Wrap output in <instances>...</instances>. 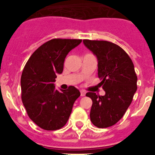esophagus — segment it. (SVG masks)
Masks as SVG:
<instances>
[{
    "instance_id": "esophagus-1",
    "label": "esophagus",
    "mask_w": 155,
    "mask_h": 155,
    "mask_svg": "<svg viewBox=\"0 0 155 155\" xmlns=\"http://www.w3.org/2000/svg\"><path fill=\"white\" fill-rule=\"evenodd\" d=\"M86 94V92L84 91H83V90H81V96H84Z\"/></svg>"
}]
</instances>
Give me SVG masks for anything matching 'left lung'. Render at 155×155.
Wrapping results in <instances>:
<instances>
[{
    "label": "left lung",
    "instance_id": "8db88e82",
    "mask_svg": "<svg viewBox=\"0 0 155 155\" xmlns=\"http://www.w3.org/2000/svg\"><path fill=\"white\" fill-rule=\"evenodd\" d=\"M98 61V76L105 94L87 92L92 100L90 119L95 127L106 128L124 116L137 91V77L131 59L120 46L108 41L83 40Z\"/></svg>",
    "mask_w": 155,
    "mask_h": 155
}]
</instances>
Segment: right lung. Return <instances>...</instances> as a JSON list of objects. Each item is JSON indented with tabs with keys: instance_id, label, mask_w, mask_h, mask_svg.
<instances>
[{
	"instance_id": "1",
	"label": "right lung",
	"mask_w": 155,
	"mask_h": 155,
	"mask_svg": "<svg viewBox=\"0 0 155 155\" xmlns=\"http://www.w3.org/2000/svg\"><path fill=\"white\" fill-rule=\"evenodd\" d=\"M81 39H54L34 52L21 78V100L29 118L40 128L56 130L64 127L80 91L74 86L57 90L55 78L62 74L65 58Z\"/></svg>"
}]
</instances>
